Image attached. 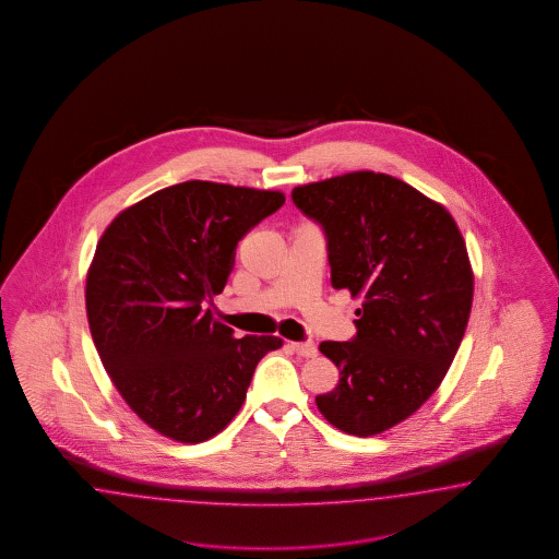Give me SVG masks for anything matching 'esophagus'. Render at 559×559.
<instances>
[{"instance_id": "obj_1", "label": "esophagus", "mask_w": 559, "mask_h": 559, "mask_svg": "<svg viewBox=\"0 0 559 559\" xmlns=\"http://www.w3.org/2000/svg\"><path fill=\"white\" fill-rule=\"evenodd\" d=\"M290 348L305 358H313L318 355V346L313 342H290Z\"/></svg>"}]
</instances>
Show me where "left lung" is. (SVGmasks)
<instances>
[{
    "label": "left lung",
    "mask_w": 559,
    "mask_h": 559,
    "mask_svg": "<svg viewBox=\"0 0 559 559\" xmlns=\"http://www.w3.org/2000/svg\"><path fill=\"white\" fill-rule=\"evenodd\" d=\"M290 197L322 225L332 287L362 299L355 338L320 344L340 381L316 404L346 435H381L423 406L457 355L474 301L465 239L442 204L388 174L350 171Z\"/></svg>",
    "instance_id": "1"
}]
</instances>
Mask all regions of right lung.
Masks as SVG:
<instances>
[{
	"label": "right lung",
	"instance_id": "right-lung-1",
	"mask_svg": "<svg viewBox=\"0 0 559 559\" xmlns=\"http://www.w3.org/2000/svg\"><path fill=\"white\" fill-rule=\"evenodd\" d=\"M285 204L278 190L188 180L124 209L85 278L102 365L136 416L178 442L213 439L236 418L276 336L236 338L206 304L234 271L237 241Z\"/></svg>",
	"mask_w": 559,
	"mask_h": 559
}]
</instances>
